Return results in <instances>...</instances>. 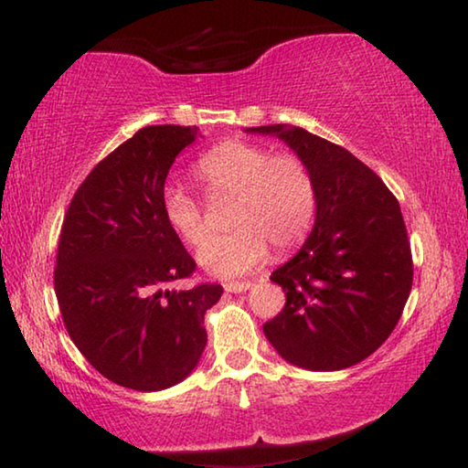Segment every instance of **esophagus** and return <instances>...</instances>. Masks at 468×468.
<instances>
[{
	"mask_svg": "<svg viewBox=\"0 0 468 468\" xmlns=\"http://www.w3.org/2000/svg\"><path fill=\"white\" fill-rule=\"evenodd\" d=\"M251 287V282H227L225 291L227 292H245Z\"/></svg>",
	"mask_w": 468,
	"mask_h": 468,
	"instance_id": "1",
	"label": "esophagus"
}]
</instances>
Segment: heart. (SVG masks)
<instances>
[{"label":"heart","mask_w":468,"mask_h":468,"mask_svg":"<svg viewBox=\"0 0 468 468\" xmlns=\"http://www.w3.org/2000/svg\"><path fill=\"white\" fill-rule=\"evenodd\" d=\"M210 197H233L229 208L231 233L217 237L197 251L206 272L231 279L264 262L268 245L284 253L303 241L315 212V187L310 169L292 154L245 140H229L208 150L194 167ZM163 217L186 243L208 239L202 206L186 189L167 187L161 197Z\"/></svg>","instance_id":"heart-1"}]
</instances>
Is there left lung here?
<instances>
[{
  "label": "left lung",
  "instance_id": "left-lung-1",
  "mask_svg": "<svg viewBox=\"0 0 468 468\" xmlns=\"http://www.w3.org/2000/svg\"><path fill=\"white\" fill-rule=\"evenodd\" d=\"M282 140L310 169L312 233L271 279L287 303L264 335L276 353L310 371H338L367 359L400 320L413 260L400 206L367 165L297 125L248 128Z\"/></svg>",
  "mask_w": 468,
  "mask_h": 468
}]
</instances>
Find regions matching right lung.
Instances as JSON below:
<instances>
[{
	"mask_svg": "<svg viewBox=\"0 0 468 468\" xmlns=\"http://www.w3.org/2000/svg\"><path fill=\"white\" fill-rule=\"evenodd\" d=\"M197 128L148 125L90 171L63 220L55 295L69 338L111 382L158 392L192 374L206 346L204 314L220 284L171 282L196 262L163 217L171 165Z\"/></svg>",
	"mask_w": 468,
	"mask_h": 468,
	"instance_id": "obj_1",
	"label": "right lung"
}]
</instances>
